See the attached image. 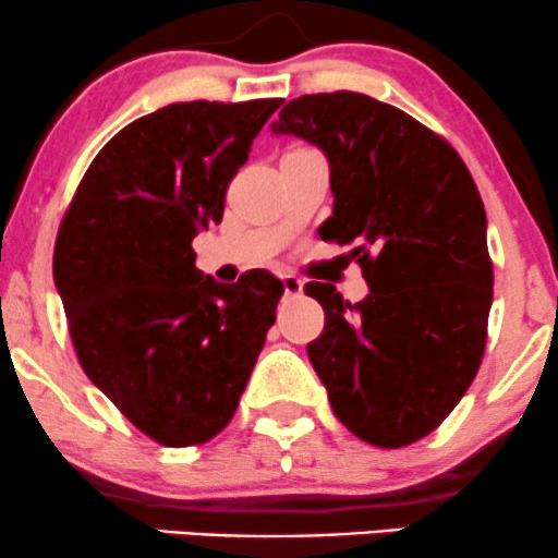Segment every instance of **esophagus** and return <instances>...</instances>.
<instances>
[{
  "label": "esophagus",
  "instance_id": "obj_1",
  "mask_svg": "<svg viewBox=\"0 0 558 558\" xmlns=\"http://www.w3.org/2000/svg\"><path fill=\"white\" fill-rule=\"evenodd\" d=\"M283 291H286V296H299L301 293V280L299 278H293V275H283Z\"/></svg>",
  "mask_w": 558,
  "mask_h": 558
}]
</instances>
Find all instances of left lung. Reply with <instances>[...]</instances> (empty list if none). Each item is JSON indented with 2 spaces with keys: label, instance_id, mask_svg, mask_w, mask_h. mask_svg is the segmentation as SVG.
I'll return each instance as SVG.
<instances>
[{
  "label": "left lung",
  "instance_id": "8db88e82",
  "mask_svg": "<svg viewBox=\"0 0 558 558\" xmlns=\"http://www.w3.org/2000/svg\"><path fill=\"white\" fill-rule=\"evenodd\" d=\"M275 133L328 155L332 215L319 239L345 246L369 296L349 304L306 283L325 330L306 345L336 417L377 448L430 435L475 380L488 341L493 262L485 207L464 159L412 114L367 94H306Z\"/></svg>",
  "mask_w": 558,
  "mask_h": 558
}]
</instances>
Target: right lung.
<instances>
[{
	"mask_svg": "<svg viewBox=\"0 0 558 558\" xmlns=\"http://www.w3.org/2000/svg\"><path fill=\"white\" fill-rule=\"evenodd\" d=\"M283 99L175 101L101 146L54 241V283L83 373L159 446L207 444L233 420L275 323L267 270L215 283L198 230Z\"/></svg>",
	"mask_w": 558,
	"mask_h": 558,
	"instance_id": "right-lung-1",
	"label": "right lung"
}]
</instances>
